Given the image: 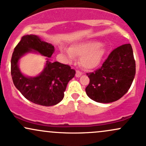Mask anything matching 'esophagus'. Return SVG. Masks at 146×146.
<instances>
[{
  "instance_id": "esophagus-1",
  "label": "esophagus",
  "mask_w": 146,
  "mask_h": 146,
  "mask_svg": "<svg viewBox=\"0 0 146 146\" xmlns=\"http://www.w3.org/2000/svg\"><path fill=\"white\" fill-rule=\"evenodd\" d=\"M82 74V72H80V71H76V74H75V76H76L77 78H80V77L81 76Z\"/></svg>"
}]
</instances>
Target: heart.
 <instances>
[{
	"label": "heart",
	"mask_w": 146,
	"mask_h": 146,
	"mask_svg": "<svg viewBox=\"0 0 146 146\" xmlns=\"http://www.w3.org/2000/svg\"><path fill=\"white\" fill-rule=\"evenodd\" d=\"M70 59L80 56V65L85 69H93L101 63L106 48L98 41L88 40L71 44L68 50L62 48Z\"/></svg>",
	"instance_id": "heart-1"
}]
</instances>
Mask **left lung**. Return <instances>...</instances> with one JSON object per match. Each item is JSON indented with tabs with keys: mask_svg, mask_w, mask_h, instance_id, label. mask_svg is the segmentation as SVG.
<instances>
[{
	"mask_svg": "<svg viewBox=\"0 0 146 146\" xmlns=\"http://www.w3.org/2000/svg\"><path fill=\"white\" fill-rule=\"evenodd\" d=\"M136 73V64L130 44L113 50L100 68L86 73L90 82L86 93L91 100L110 103L119 100L131 86Z\"/></svg>",
	"mask_w": 146,
	"mask_h": 146,
	"instance_id": "8db88e82",
	"label": "left lung"
}]
</instances>
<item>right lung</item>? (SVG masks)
I'll use <instances>...</instances> for the list:
<instances>
[{
    "instance_id": "add662e5",
    "label": "right lung",
    "mask_w": 146,
    "mask_h": 146,
    "mask_svg": "<svg viewBox=\"0 0 146 146\" xmlns=\"http://www.w3.org/2000/svg\"><path fill=\"white\" fill-rule=\"evenodd\" d=\"M33 51L51 58L54 46L34 35L22 38L14 48L11 60V74L16 88L27 100L36 104L51 106L64 98L67 84L75 76V71L67 64L58 62H46L44 71L35 78L25 77L20 71L18 60L25 53Z\"/></svg>"
}]
</instances>
